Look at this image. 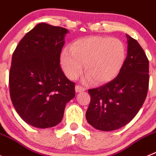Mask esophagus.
Instances as JSON below:
<instances>
[{"instance_id": "obj_1", "label": "esophagus", "mask_w": 156, "mask_h": 156, "mask_svg": "<svg viewBox=\"0 0 156 156\" xmlns=\"http://www.w3.org/2000/svg\"><path fill=\"white\" fill-rule=\"evenodd\" d=\"M85 90V88L82 86H80V85H76L75 86V92H84Z\"/></svg>"}]
</instances>
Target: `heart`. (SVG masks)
I'll use <instances>...</instances> for the list:
<instances>
[{"mask_svg":"<svg viewBox=\"0 0 156 156\" xmlns=\"http://www.w3.org/2000/svg\"><path fill=\"white\" fill-rule=\"evenodd\" d=\"M127 50L118 38L92 36L77 40L61 53V64L66 76L75 80L83 71L84 81L105 84L114 79L123 68Z\"/></svg>","mask_w":156,"mask_h":156,"instance_id":"obj_1","label":"heart"}]
</instances>
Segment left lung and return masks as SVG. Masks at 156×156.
<instances>
[{
    "label": "left lung",
    "mask_w": 156,
    "mask_h": 156,
    "mask_svg": "<svg viewBox=\"0 0 156 156\" xmlns=\"http://www.w3.org/2000/svg\"><path fill=\"white\" fill-rule=\"evenodd\" d=\"M126 36L127 55L118 75L102 86L88 91L91 101L86 120L103 131L127 124L138 113L148 93V60L137 40Z\"/></svg>",
    "instance_id": "obj_1"
}]
</instances>
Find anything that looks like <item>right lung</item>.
Returning a JSON list of instances; mask_svg holds the SVG:
<instances>
[{
	"instance_id": "obj_1",
	"label": "right lung",
	"mask_w": 156,
	"mask_h": 156,
	"mask_svg": "<svg viewBox=\"0 0 156 156\" xmlns=\"http://www.w3.org/2000/svg\"><path fill=\"white\" fill-rule=\"evenodd\" d=\"M68 29L40 23L22 38L12 54L9 91L21 118L38 128L57 125L75 97V82L60 65Z\"/></svg>"
}]
</instances>
